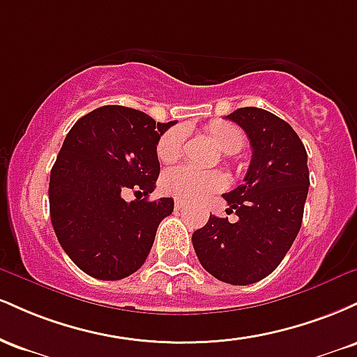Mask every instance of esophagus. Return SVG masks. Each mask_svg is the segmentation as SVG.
Returning a JSON list of instances; mask_svg holds the SVG:
<instances>
[{
  "mask_svg": "<svg viewBox=\"0 0 357 357\" xmlns=\"http://www.w3.org/2000/svg\"><path fill=\"white\" fill-rule=\"evenodd\" d=\"M186 202H184V199H181V198H176V202H174V206H176V210H183L184 206H186Z\"/></svg>",
  "mask_w": 357,
  "mask_h": 357,
  "instance_id": "obj_1",
  "label": "esophagus"
}]
</instances>
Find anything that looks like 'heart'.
I'll list each match as a JSON object with an SVG mask.
<instances>
[{
  "label": "heart",
  "instance_id": "1",
  "mask_svg": "<svg viewBox=\"0 0 357 357\" xmlns=\"http://www.w3.org/2000/svg\"><path fill=\"white\" fill-rule=\"evenodd\" d=\"M206 132L225 154L238 153L245 146L243 130L231 122L211 121L206 126ZM183 146L184 130L179 127L167 130L159 139L158 147H155L158 159L165 165H171L183 154ZM225 186H227V179L218 171H203L191 166H176L166 171L162 178L165 191L184 199H199L210 192L223 190Z\"/></svg>",
  "mask_w": 357,
  "mask_h": 357
}]
</instances>
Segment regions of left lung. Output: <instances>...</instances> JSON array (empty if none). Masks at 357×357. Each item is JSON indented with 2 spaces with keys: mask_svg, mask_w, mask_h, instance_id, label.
I'll list each match as a JSON object with an SVG mask.
<instances>
[{
  "mask_svg": "<svg viewBox=\"0 0 357 357\" xmlns=\"http://www.w3.org/2000/svg\"><path fill=\"white\" fill-rule=\"evenodd\" d=\"M227 119L247 132L252 161L243 184L223 195L236 223L210 215L192 233V247L208 273L231 285L261 280L292 247L309 192L307 153L297 132L275 114L236 109Z\"/></svg>",
  "mask_w": 357,
  "mask_h": 357,
  "instance_id": "left-lung-1",
  "label": "left lung"
}]
</instances>
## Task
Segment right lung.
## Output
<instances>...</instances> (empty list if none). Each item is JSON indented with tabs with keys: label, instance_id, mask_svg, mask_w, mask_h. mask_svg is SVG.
Instances as JSON below:
<instances>
[{
	"label": "right lung",
	"instance_id": "add662e5",
	"mask_svg": "<svg viewBox=\"0 0 357 357\" xmlns=\"http://www.w3.org/2000/svg\"><path fill=\"white\" fill-rule=\"evenodd\" d=\"M159 124L141 110L104 105L80 117L50 173L53 230L73 264L99 280H121L142 267L173 198L149 202L159 167ZM137 191L127 204L121 192ZM145 198H142V195Z\"/></svg>",
	"mask_w": 357,
	"mask_h": 357
}]
</instances>
